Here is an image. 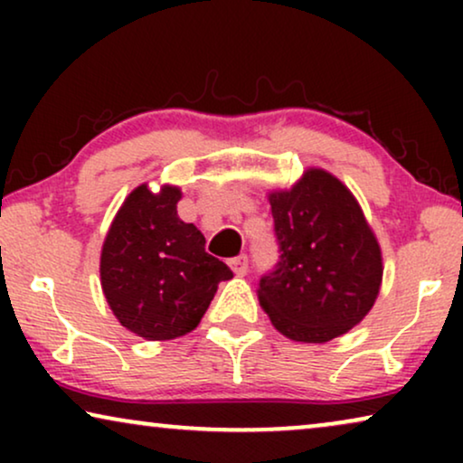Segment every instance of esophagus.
<instances>
[{"label":"esophagus","mask_w":463,"mask_h":463,"mask_svg":"<svg viewBox=\"0 0 463 463\" xmlns=\"http://www.w3.org/2000/svg\"><path fill=\"white\" fill-rule=\"evenodd\" d=\"M230 268L233 269V274L236 276H246V271H249V257L246 255L233 257L230 261Z\"/></svg>","instance_id":"obj_1"}]
</instances>
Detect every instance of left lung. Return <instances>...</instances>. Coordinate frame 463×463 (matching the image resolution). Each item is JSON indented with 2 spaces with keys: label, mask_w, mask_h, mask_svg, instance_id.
I'll return each instance as SVG.
<instances>
[{
  "label": "left lung",
  "mask_w": 463,
  "mask_h": 463,
  "mask_svg": "<svg viewBox=\"0 0 463 463\" xmlns=\"http://www.w3.org/2000/svg\"><path fill=\"white\" fill-rule=\"evenodd\" d=\"M278 261L259 280L271 325L293 341L325 344L369 314L382 284V250L344 183L312 168L269 194Z\"/></svg>",
  "instance_id": "8db88e82"
}]
</instances>
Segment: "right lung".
<instances>
[{"label":"right lung","mask_w":463,"mask_h":463,"mask_svg":"<svg viewBox=\"0 0 463 463\" xmlns=\"http://www.w3.org/2000/svg\"><path fill=\"white\" fill-rule=\"evenodd\" d=\"M179 187H137L119 208L100 255V282L122 326L149 341L194 331L232 269L208 255L198 227L176 214Z\"/></svg>","instance_id":"1"}]
</instances>
